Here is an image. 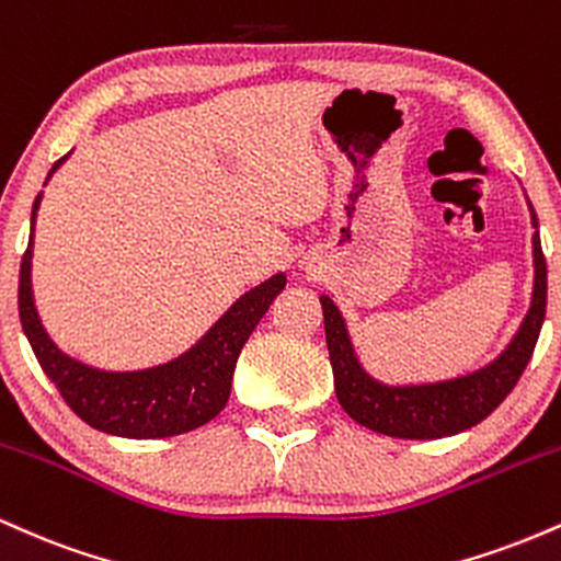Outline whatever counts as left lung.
<instances>
[{
    "mask_svg": "<svg viewBox=\"0 0 561 561\" xmlns=\"http://www.w3.org/2000/svg\"><path fill=\"white\" fill-rule=\"evenodd\" d=\"M527 208H530V224L536 229L533 234L536 274H533L530 308L504 351L469 375L416 385H388L371 377L358 362L340 308L334 306L330 295H321L334 392L351 420L375 433L403 437V440H437V437L465 433L499 409V403L523 377L546 317V259L540 250L538 216L530 199H527Z\"/></svg>",
    "mask_w": 561,
    "mask_h": 561,
    "instance_id": "left-lung-1",
    "label": "left lung"
}]
</instances>
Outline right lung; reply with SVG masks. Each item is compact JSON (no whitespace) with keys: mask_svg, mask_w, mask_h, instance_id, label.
I'll list each match as a JSON object with an SVG mask.
<instances>
[{"mask_svg":"<svg viewBox=\"0 0 561 561\" xmlns=\"http://www.w3.org/2000/svg\"><path fill=\"white\" fill-rule=\"evenodd\" d=\"M68 156L57 160L47 179L66 163ZM38 205H42V192L36 195L34 210H31V237L21 263L18 311H21L25 337L34 347L44 375L60 390L62 401L89 427L107 435L134 437V440L182 435L218 416V411L229 401L231 377H234L242 345L248 343L272 300L285 289L287 276L279 272L248 289L190 351L171 362L134 371L96 369L62 353L38 319L34 287H31Z\"/></svg>","mask_w":561,"mask_h":561,"instance_id":"add662e5","label":"right lung"}]
</instances>
